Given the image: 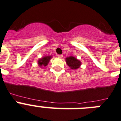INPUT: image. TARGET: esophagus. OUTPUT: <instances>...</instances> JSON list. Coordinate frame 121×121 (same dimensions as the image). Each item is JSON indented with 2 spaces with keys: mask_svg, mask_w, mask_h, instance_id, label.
<instances>
[{
  "mask_svg": "<svg viewBox=\"0 0 121 121\" xmlns=\"http://www.w3.org/2000/svg\"><path fill=\"white\" fill-rule=\"evenodd\" d=\"M63 56V55H58V57L59 58H62Z\"/></svg>",
  "mask_w": 121,
  "mask_h": 121,
  "instance_id": "34e87169",
  "label": "esophagus"
}]
</instances>
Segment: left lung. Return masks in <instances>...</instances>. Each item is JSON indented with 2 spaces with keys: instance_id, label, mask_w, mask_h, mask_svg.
I'll return each mask as SVG.
<instances>
[{
  "instance_id": "obj_1",
  "label": "left lung",
  "mask_w": 121,
  "mask_h": 121,
  "mask_svg": "<svg viewBox=\"0 0 121 121\" xmlns=\"http://www.w3.org/2000/svg\"><path fill=\"white\" fill-rule=\"evenodd\" d=\"M66 63L71 69H78L81 65V63L78 60L73 56H69L66 58Z\"/></svg>"
}]
</instances>
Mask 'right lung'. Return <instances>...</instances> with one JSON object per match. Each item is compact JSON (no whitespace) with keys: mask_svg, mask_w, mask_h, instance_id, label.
<instances>
[{"mask_svg":"<svg viewBox=\"0 0 121 121\" xmlns=\"http://www.w3.org/2000/svg\"><path fill=\"white\" fill-rule=\"evenodd\" d=\"M51 58L52 57L50 56H45V57H43V58H41L38 60V65H40V67L42 66H46L49 63L50 60Z\"/></svg>","mask_w":121,"mask_h":121,"instance_id":"add662e5","label":"right lung"}]
</instances>
